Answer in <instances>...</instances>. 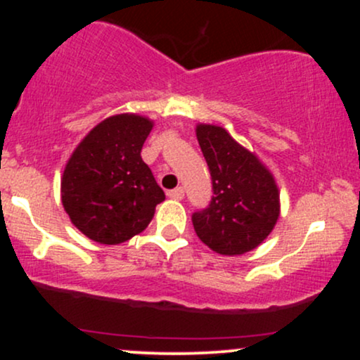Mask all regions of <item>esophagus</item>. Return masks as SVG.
I'll return each instance as SVG.
<instances>
[{
	"label": "esophagus",
	"mask_w": 360,
	"mask_h": 360,
	"mask_svg": "<svg viewBox=\"0 0 360 360\" xmlns=\"http://www.w3.org/2000/svg\"><path fill=\"white\" fill-rule=\"evenodd\" d=\"M167 194H169V198H172V200H183V198H184V189L179 186V188L171 189V191H169Z\"/></svg>",
	"instance_id": "obj_1"
}]
</instances>
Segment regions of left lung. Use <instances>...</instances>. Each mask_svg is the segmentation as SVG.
Instances as JSON below:
<instances>
[{
  "label": "left lung",
  "instance_id": "8db88e82",
  "mask_svg": "<svg viewBox=\"0 0 360 360\" xmlns=\"http://www.w3.org/2000/svg\"><path fill=\"white\" fill-rule=\"evenodd\" d=\"M213 196L193 213L194 232L221 255H240L260 245L279 218V191L274 177L252 152L230 137L225 128L198 125Z\"/></svg>",
  "mask_w": 360,
  "mask_h": 360
}]
</instances>
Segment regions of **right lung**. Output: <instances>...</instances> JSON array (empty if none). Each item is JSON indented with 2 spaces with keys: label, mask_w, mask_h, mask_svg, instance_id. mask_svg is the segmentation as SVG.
Wrapping results in <instances>:
<instances>
[{
  "label": "right lung",
  "mask_w": 360,
  "mask_h": 360,
  "mask_svg": "<svg viewBox=\"0 0 360 360\" xmlns=\"http://www.w3.org/2000/svg\"><path fill=\"white\" fill-rule=\"evenodd\" d=\"M154 123L139 115L106 118L82 139L62 176V205L91 240L117 245L147 229L166 200L142 160Z\"/></svg>",
  "instance_id": "right-lung-1"
}]
</instances>
